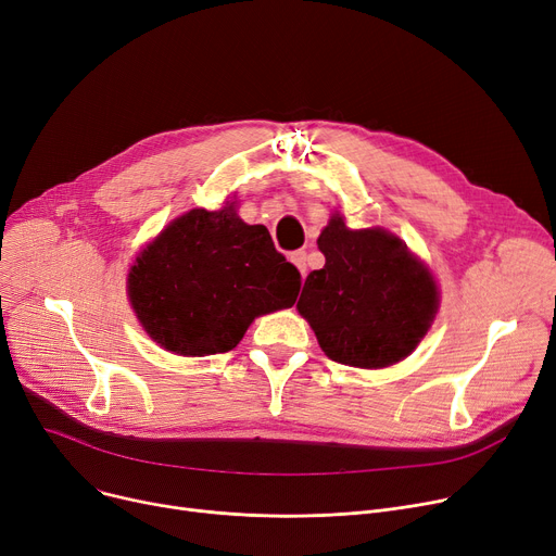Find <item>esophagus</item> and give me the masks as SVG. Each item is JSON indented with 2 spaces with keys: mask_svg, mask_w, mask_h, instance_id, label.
Returning <instances> with one entry per match:
<instances>
[{
  "mask_svg": "<svg viewBox=\"0 0 556 556\" xmlns=\"http://www.w3.org/2000/svg\"><path fill=\"white\" fill-rule=\"evenodd\" d=\"M306 252L304 250H298V252H293V254H290V261H293L295 263V266H298V270L302 273V275H306Z\"/></svg>",
  "mask_w": 556,
  "mask_h": 556,
  "instance_id": "obj_1",
  "label": "esophagus"
}]
</instances>
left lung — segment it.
<instances>
[{
  "label": "left lung",
  "mask_w": 556,
  "mask_h": 556,
  "mask_svg": "<svg viewBox=\"0 0 556 556\" xmlns=\"http://www.w3.org/2000/svg\"><path fill=\"white\" fill-rule=\"evenodd\" d=\"M325 268L313 270L298 311L323 352L342 365L381 369L410 356L440 308L424 263L388 229H349L333 214L317 239Z\"/></svg>",
  "instance_id": "1"
}]
</instances>
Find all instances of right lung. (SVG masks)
<instances>
[{"label":"right lung","mask_w":556,"mask_h":556,"mask_svg":"<svg viewBox=\"0 0 556 556\" xmlns=\"http://www.w3.org/2000/svg\"><path fill=\"white\" fill-rule=\"evenodd\" d=\"M300 286V270L275 250L270 231L243 223L237 202L175 218L128 273L143 331L180 356L229 352L254 317L293 306Z\"/></svg>","instance_id":"right-lung-1"}]
</instances>
